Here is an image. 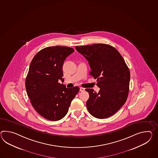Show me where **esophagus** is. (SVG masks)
<instances>
[{
    "label": "esophagus",
    "instance_id": "34e87169",
    "mask_svg": "<svg viewBox=\"0 0 158 158\" xmlns=\"http://www.w3.org/2000/svg\"><path fill=\"white\" fill-rule=\"evenodd\" d=\"M85 89L84 88H83V87H80V91L81 92H83V91H85Z\"/></svg>",
    "mask_w": 158,
    "mask_h": 158
}]
</instances>
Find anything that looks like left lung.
Returning a JSON list of instances; mask_svg holds the SVG:
<instances>
[{"label":"left lung","mask_w":158,"mask_h":158,"mask_svg":"<svg viewBox=\"0 0 158 158\" xmlns=\"http://www.w3.org/2000/svg\"><path fill=\"white\" fill-rule=\"evenodd\" d=\"M89 61V75L97 79L99 93L86 89L89 97L86 102L89 112L98 119L113 115L126 102L130 73L119 51L109 44H95L75 47Z\"/></svg>","instance_id":"1"}]
</instances>
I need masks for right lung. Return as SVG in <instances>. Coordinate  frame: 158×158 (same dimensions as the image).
<instances>
[{
    "mask_svg": "<svg viewBox=\"0 0 158 158\" xmlns=\"http://www.w3.org/2000/svg\"><path fill=\"white\" fill-rule=\"evenodd\" d=\"M74 50L65 46H52L39 51L33 58L26 79L27 95L39 114L56 121L65 116L79 88L67 89L63 81L62 67Z\"/></svg>",
    "mask_w": 158,
    "mask_h": 158,
    "instance_id": "right-lung-1",
    "label": "right lung"
}]
</instances>
